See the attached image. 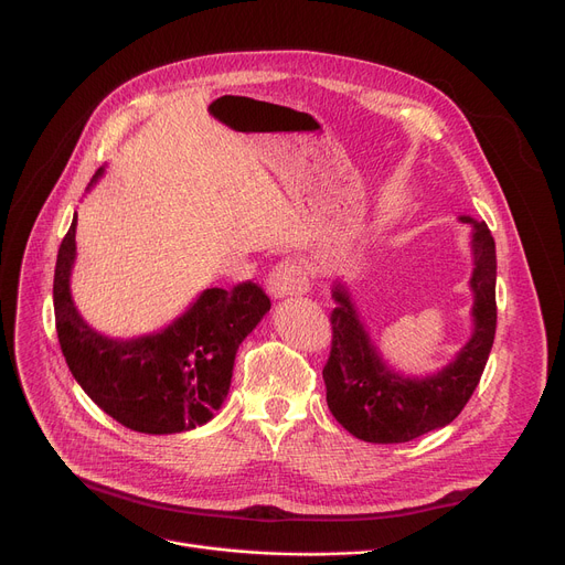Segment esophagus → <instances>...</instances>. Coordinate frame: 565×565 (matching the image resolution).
<instances>
[{
  "label": "esophagus",
  "instance_id": "1",
  "mask_svg": "<svg viewBox=\"0 0 565 565\" xmlns=\"http://www.w3.org/2000/svg\"><path fill=\"white\" fill-rule=\"evenodd\" d=\"M265 284H267V292H270L273 298H286V295H292V292H307L309 288L307 273L302 270V265L295 260L277 263L270 270V275H267Z\"/></svg>",
  "mask_w": 565,
  "mask_h": 565
}]
</instances>
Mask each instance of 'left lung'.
Masks as SVG:
<instances>
[{
    "label": "left lung",
    "instance_id": "1",
    "mask_svg": "<svg viewBox=\"0 0 565 565\" xmlns=\"http://www.w3.org/2000/svg\"><path fill=\"white\" fill-rule=\"evenodd\" d=\"M473 334L456 362L426 380H405L382 364L343 286L334 288L332 348L322 369L334 419L354 437L401 444L451 424L488 364L497 330V254L486 222H473Z\"/></svg>",
    "mask_w": 565,
    "mask_h": 565
}]
</instances>
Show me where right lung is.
<instances>
[{"label":"right lung","instance_id":"add662e5","mask_svg":"<svg viewBox=\"0 0 565 565\" xmlns=\"http://www.w3.org/2000/svg\"><path fill=\"white\" fill-rule=\"evenodd\" d=\"M75 222L56 254L52 295L58 345L79 387L111 419L137 433L171 435L211 422L228 394L237 345L270 311V298L252 279L231 290L207 288L160 334L105 339L71 300Z\"/></svg>","mask_w":565,"mask_h":565}]
</instances>
